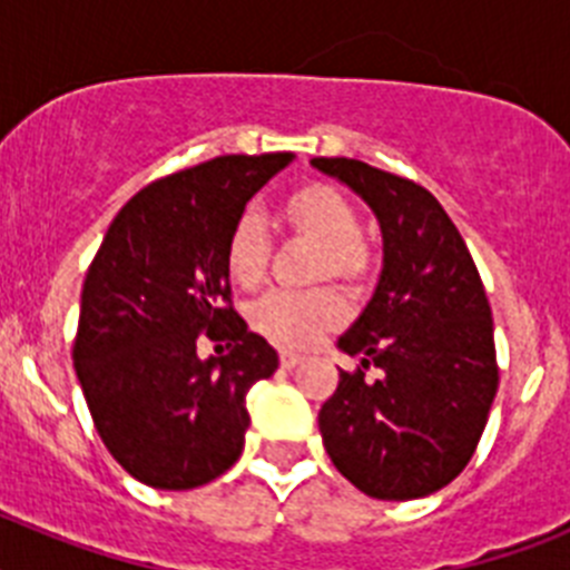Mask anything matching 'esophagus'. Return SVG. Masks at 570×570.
<instances>
[{
  "mask_svg": "<svg viewBox=\"0 0 570 570\" xmlns=\"http://www.w3.org/2000/svg\"><path fill=\"white\" fill-rule=\"evenodd\" d=\"M302 360H305V356L296 354V351H279V362H282V367H296V365H299Z\"/></svg>",
  "mask_w": 570,
  "mask_h": 570,
  "instance_id": "1",
  "label": "esophagus"
}]
</instances>
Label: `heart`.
Wrapping results in <instances>:
<instances>
[{
  "instance_id": "obj_1",
  "label": "heart",
  "mask_w": 570,
  "mask_h": 570,
  "mask_svg": "<svg viewBox=\"0 0 570 570\" xmlns=\"http://www.w3.org/2000/svg\"><path fill=\"white\" fill-rule=\"evenodd\" d=\"M279 225L294 236L316 245L311 279H334L360 291L374 271V254L356 236L360 214L345 194L331 185H305L279 205ZM271 262L268 230L256 214H242L225 242V268L239 288H256ZM345 302L336 291H274L250 308V322L259 334L282 347H311L342 325Z\"/></svg>"
}]
</instances>
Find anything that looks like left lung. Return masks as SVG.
<instances>
[{
    "mask_svg": "<svg viewBox=\"0 0 570 570\" xmlns=\"http://www.w3.org/2000/svg\"><path fill=\"white\" fill-rule=\"evenodd\" d=\"M311 165L360 194L382 230L374 296L336 342L360 365L322 405V442L367 497H428L468 465L500 385L480 271L431 190L345 156Z\"/></svg>",
    "mask_w": 570,
    "mask_h": 570,
    "instance_id": "1",
    "label": "left lung"
}]
</instances>
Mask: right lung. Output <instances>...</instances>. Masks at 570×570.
Wrapping results in <instances>:
<instances>
[{"instance_id": "1", "label": "right lung", "mask_w": 570, "mask_h": 570, "mask_svg": "<svg viewBox=\"0 0 570 570\" xmlns=\"http://www.w3.org/2000/svg\"><path fill=\"white\" fill-rule=\"evenodd\" d=\"M294 154L216 156L128 199L90 262L73 367L99 436L150 488L188 491L242 454L250 385L279 356L230 305L225 242ZM205 333L229 354L203 361Z\"/></svg>"}]
</instances>
